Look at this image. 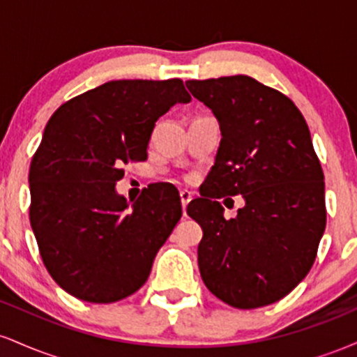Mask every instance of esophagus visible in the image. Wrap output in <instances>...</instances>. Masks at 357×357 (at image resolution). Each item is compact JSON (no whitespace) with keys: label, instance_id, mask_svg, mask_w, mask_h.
I'll return each instance as SVG.
<instances>
[{"label":"esophagus","instance_id":"obj_1","mask_svg":"<svg viewBox=\"0 0 357 357\" xmlns=\"http://www.w3.org/2000/svg\"><path fill=\"white\" fill-rule=\"evenodd\" d=\"M179 198H181V206H183V215H186V206L190 204V202L192 199V192L191 191H181L179 192Z\"/></svg>","mask_w":357,"mask_h":357}]
</instances>
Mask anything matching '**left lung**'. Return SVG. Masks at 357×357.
Returning <instances> with one entry per match:
<instances>
[{
  "instance_id": "1",
  "label": "left lung",
  "mask_w": 357,
  "mask_h": 357,
  "mask_svg": "<svg viewBox=\"0 0 357 357\" xmlns=\"http://www.w3.org/2000/svg\"><path fill=\"white\" fill-rule=\"evenodd\" d=\"M221 130L203 198L188 204L199 223L198 265L213 296L236 309L280 301L304 280L326 230L321 162L309 127L289 97L247 75L188 80ZM241 194L225 220L215 202Z\"/></svg>"
}]
</instances>
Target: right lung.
<instances>
[{
	"instance_id": "right-lung-1",
	"label": "right lung",
	"mask_w": 357,
	"mask_h": 357,
	"mask_svg": "<svg viewBox=\"0 0 357 357\" xmlns=\"http://www.w3.org/2000/svg\"><path fill=\"white\" fill-rule=\"evenodd\" d=\"M190 93L179 79L112 80L65 102L30 166V223L40 255L65 292L93 304L146 284L155 253L181 218L173 186L130 204L116 191L122 165L144 161L155 121Z\"/></svg>"
}]
</instances>
